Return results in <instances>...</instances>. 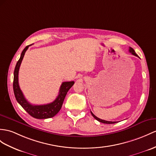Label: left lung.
Wrapping results in <instances>:
<instances>
[{"instance_id": "1", "label": "left lung", "mask_w": 156, "mask_h": 156, "mask_svg": "<svg viewBox=\"0 0 156 156\" xmlns=\"http://www.w3.org/2000/svg\"><path fill=\"white\" fill-rule=\"evenodd\" d=\"M129 51H130L132 55H135V56H136V57H138V55L136 54V52H135V51L134 50V49L132 48L131 47L129 48ZM90 113H91V115H93V116L94 118V119H95L96 120H97L98 121H99L100 122L105 123V124H115V123L118 122H112V121H107V120H102V119H98V117H97L95 115H94V114H93L92 112H90Z\"/></svg>"}]
</instances>
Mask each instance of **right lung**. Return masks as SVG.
Instances as JSON below:
<instances>
[{
  "mask_svg": "<svg viewBox=\"0 0 156 156\" xmlns=\"http://www.w3.org/2000/svg\"><path fill=\"white\" fill-rule=\"evenodd\" d=\"M31 45H27L22 51L20 58L18 61V62L15 67L14 71V81H13V89L15 97L17 102L20 104L22 107L27 112L30 116L37 119H45L49 118L54 117L58 113L62 107L63 102L65 98L68 90L73 85L74 81H68L62 83L60 87L59 92L58 96L57 97L55 100L51 103L42 105H33L30 104L28 101L26 99L23 93L19 87L18 84V71L20 69V64L23 59L25 53L29 46Z\"/></svg>",
  "mask_w": 156,
  "mask_h": 156,
  "instance_id": "right-lung-1",
  "label": "right lung"
}]
</instances>
